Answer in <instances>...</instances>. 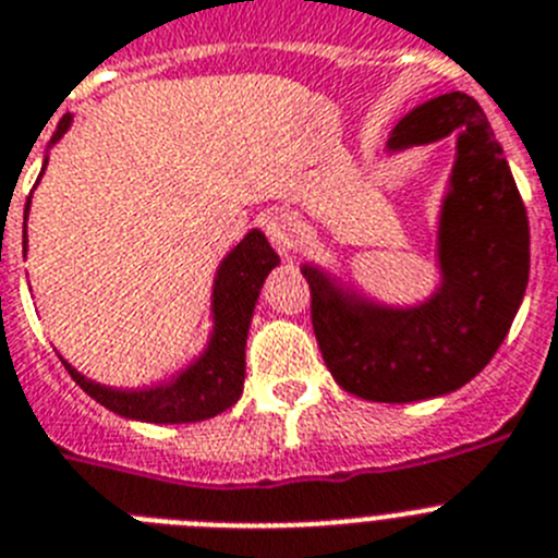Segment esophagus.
Instances as JSON below:
<instances>
[{"label": "esophagus", "mask_w": 558, "mask_h": 558, "mask_svg": "<svg viewBox=\"0 0 558 558\" xmlns=\"http://www.w3.org/2000/svg\"><path fill=\"white\" fill-rule=\"evenodd\" d=\"M266 239L283 258H292L294 250H298V230H294L289 216H272L266 221Z\"/></svg>", "instance_id": "esophagus-1"}]
</instances>
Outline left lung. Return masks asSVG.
I'll return each instance as SVG.
<instances>
[{"mask_svg": "<svg viewBox=\"0 0 558 558\" xmlns=\"http://www.w3.org/2000/svg\"><path fill=\"white\" fill-rule=\"evenodd\" d=\"M454 134L440 198L438 286L415 306H390L326 266L303 264L312 326L333 381L367 401L407 404L447 396L488 365L525 298L531 232L517 182L481 104L447 92L399 120L385 154Z\"/></svg>", "mask_w": 558, "mask_h": 558, "instance_id": "obj_1", "label": "left lung"}]
</instances>
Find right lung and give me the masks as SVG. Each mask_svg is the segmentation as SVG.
Segmentation results:
<instances>
[{"label": "right lung", "instance_id": "right-lung-1", "mask_svg": "<svg viewBox=\"0 0 558 558\" xmlns=\"http://www.w3.org/2000/svg\"><path fill=\"white\" fill-rule=\"evenodd\" d=\"M70 125L72 118L64 114L56 134H52L50 148L70 132ZM45 168L47 157L41 165V173H45ZM27 213H31V198L24 205V252H27ZM278 264V252L269 246L260 230H250L239 244L227 252L225 260L216 269V280H213V328L205 342V351L198 353L196 360H191V365L173 373L171 379L123 390V387H109L86 379L84 373H77L64 356H61V362L84 393H89L98 404H104L111 413L123 415V418L148 421V424H191V421L213 418V415L230 410L244 393V351L252 312H255L266 275L272 272Z\"/></svg>", "mask_w": 558, "mask_h": 558}]
</instances>
